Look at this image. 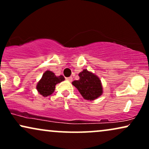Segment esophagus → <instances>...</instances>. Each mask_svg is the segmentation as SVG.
<instances>
[{"label": "esophagus", "mask_w": 149, "mask_h": 149, "mask_svg": "<svg viewBox=\"0 0 149 149\" xmlns=\"http://www.w3.org/2000/svg\"><path fill=\"white\" fill-rule=\"evenodd\" d=\"M66 80H67L68 81H69V82H72V80H73V78L72 77H69V78H66Z\"/></svg>", "instance_id": "obj_1"}]
</instances>
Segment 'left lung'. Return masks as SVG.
<instances>
[{
  "instance_id": "left-lung-1",
  "label": "left lung",
  "mask_w": 149,
  "mask_h": 149,
  "mask_svg": "<svg viewBox=\"0 0 149 149\" xmlns=\"http://www.w3.org/2000/svg\"><path fill=\"white\" fill-rule=\"evenodd\" d=\"M78 76L80 79L73 81L72 84L78 89L85 100L92 101L102 95V83L96 75L84 69Z\"/></svg>"
}]
</instances>
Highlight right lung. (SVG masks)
Instances as JSON below:
<instances>
[{
    "label": "right lung",
    "instance_id": "add662e5",
    "mask_svg": "<svg viewBox=\"0 0 149 149\" xmlns=\"http://www.w3.org/2000/svg\"><path fill=\"white\" fill-rule=\"evenodd\" d=\"M63 76H56L54 73L47 71L42 75V78L38 83L37 90L43 97L52 95L55 90V85L64 80Z\"/></svg>",
    "mask_w": 149,
    "mask_h": 149
}]
</instances>
